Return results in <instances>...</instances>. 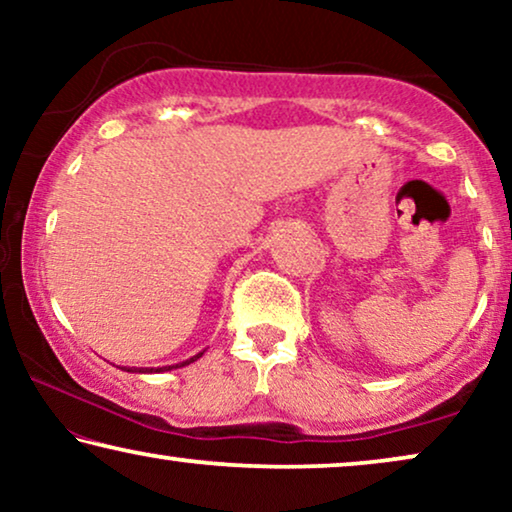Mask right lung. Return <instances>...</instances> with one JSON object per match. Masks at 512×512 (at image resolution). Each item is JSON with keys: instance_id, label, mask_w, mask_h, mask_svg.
<instances>
[{"instance_id": "1", "label": "right lung", "mask_w": 512, "mask_h": 512, "mask_svg": "<svg viewBox=\"0 0 512 512\" xmlns=\"http://www.w3.org/2000/svg\"><path fill=\"white\" fill-rule=\"evenodd\" d=\"M200 356H202V352L191 356V359L181 361V363H174V366H163V368H128V373H165V370H172V368H184V366H188V363L198 361Z\"/></svg>"}]
</instances>
